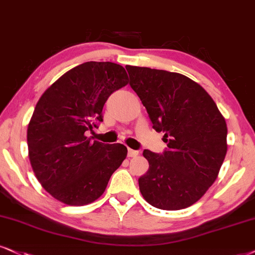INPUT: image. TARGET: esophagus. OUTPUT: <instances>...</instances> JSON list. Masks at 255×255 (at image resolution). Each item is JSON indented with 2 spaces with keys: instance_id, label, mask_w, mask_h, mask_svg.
Listing matches in <instances>:
<instances>
[{
  "instance_id": "1",
  "label": "esophagus",
  "mask_w": 255,
  "mask_h": 255,
  "mask_svg": "<svg viewBox=\"0 0 255 255\" xmlns=\"http://www.w3.org/2000/svg\"><path fill=\"white\" fill-rule=\"evenodd\" d=\"M139 155V152L137 150H132V149H128V157H136Z\"/></svg>"
}]
</instances>
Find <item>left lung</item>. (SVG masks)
<instances>
[{"label": "left lung", "instance_id": "1", "mask_svg": "<svg viewBox=\"0 0 255 255\" xmlns=\"http://www.w3.org/2000/svg\"><path fill=\"white\" fill-rule=\"evenodd\" d=\"M130 86L168 149L144 150L149 170L138 178L147 203L180 210L197 202L218 178L227 153V124L207 91L183 74L127 66Z\"/></svg>", "mask_w": 255, "mask_h": 255}]
</instances>
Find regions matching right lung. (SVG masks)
Returning a JSON list of instances; mask_svg holds the SVG:
<instances>
[{
    "label": "right lung",
    "mask_w": 255,
    "mask_h": 255,
    "mask_svg": "<svg viewBox=\"0 0 255 255\" xmlns=\"http://www.w3.org/2000/svg\"><path fill=\"white\" fill-rule=\"evenodd\" d=\"M128 83L123 66L89 61L66 72L41 96L28 124V155L37 181L55 200L92 203L127 158L125 145L91 142L85 132L103 122L104 104Z\"/></svg>",
    "instance_id": "obj_1"
}]
</instances>
